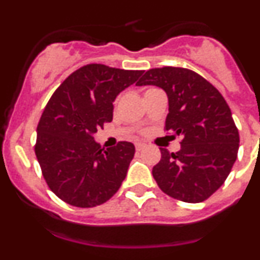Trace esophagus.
Wrapping results in <instances>:
<instances>
[{
    "label": "esophagus",
    "instance_id": "34e87169",
    "mask_svg": "<svg viewBox=\"0 0 260 260\" xmlns=\"http://www.w3.org/2000/svg\"><path fill=\"white\" fill-rule=\"evenodd\" d=\"M135 146H136V149H137V151H142V149L145 148V143L137 142Z\"/></svg>",
    "mask_w": 260,
    "mask_h": 260
}]
</instances>
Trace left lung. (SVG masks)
Instances as JSON below:
<instances>
[{
    "instance_id": "8db88e82",
    "label": "left lung",
    "mask_w": 260,
    "mask_h": 260,
    "mask_svg": "<svg viewBox=\"0 0 260 260\" xmlns=\"http://www.w3.org/2000/svg\"><path fill=\"white\" fill-rule=\"evenodd\" d=\"M137 85H156L169 98L165 129L181 136V149L161 148L152 170L165 193L185 203H201L229 176L239 149V132L224 96L201 75L183 68L147 70Z\"/></svg>"
}]
</instances>
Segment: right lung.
<instances>
[{"label":"right lung","mask_w":260,"mask_h":260,"mask_svg":"<svg viewBox=\"0 0 260 260\" xmlns=\"http://www.w3.org/2000/svg\"><path fill=\"white\" fill-rule=\"evenodd\" d=\"M142 70L89 64L55 90L38 125L35 153L50 190L65 203L93 208L119 190L135 146L102 148L94 133L113 119V102L138 80Z\"/></svg>","instance_id":"obj_1"}]
</instances>
